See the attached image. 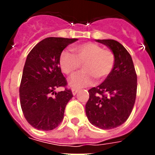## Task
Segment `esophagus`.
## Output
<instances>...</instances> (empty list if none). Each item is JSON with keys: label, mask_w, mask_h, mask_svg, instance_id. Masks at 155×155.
I'll return each instance as SVG.
<instances>
[{"label": "esophagus", "mask_w": 155, "mask_h": 155, "mask_svg": "<svg viewBox=\"0 0 155 155\" xmlns=\"http://www.w3.org/2000/svg\"><path fill=\"white\" fill-rule=\"evenodd\" d=\"M71 91H72V94H74V95H75V94L78 93V91H79L78 88H76V87H73L72 89H71Z\"/></svg>", "instance_id": "34e87169"}]
</instances>
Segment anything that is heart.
Segmentation results:
<instances>
[{
  "label": "heart",
  "instance_id": "obj_1",
  "mask_svg": "<svg viewBox=\"0 0 155 155\" xmlns=\"http://www.w3.org/2000/svg\"><path fill=\"white\" fill-rule=\"evenodd\" d=\"M74 54L64 51L61 54L59 64L65 74L72 77L78 71L81 64L84 71L74 77L70 83L77 87H85L93 82V78L101 81L113 70L115 55L109 50H104L94 42H86L71 47Z\"/></svg>",
  "mask_w": 155,
  "mask_h": 155
}]
</instances>
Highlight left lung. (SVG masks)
Returning <instances> with one entry per match:
<instances>
[{
	"label": "left lung",
	"instance_id": "8db88e82",
	"mask_svg": "<svg viewBox=\"0 0 155 155\" xmlns=\"http://www.w3.org/2000/svg\"><path fill=\"white\" fill-rule=\"evenodd\" d=\"M96 42L109 47L116 60L105 80L88 90L86 116L94 127L110 130L124 124L130 115L136 99L137 77L132 57L123 45L113 39Z\"/></svg>",
	"mask_w": 155,
	"mask_h": 155
}]
</instances>
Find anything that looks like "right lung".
Here are the masks:
<instances>
[{"label":"right lung","instance_id":"obj_1","mask_svg":"<svg viewBox=\"0 0 155 155\" xmlns=\"http://www.w3.org/2000/svg\"><path fill=\"white\" fill-rule=\"evenodd\" d=\"M78 39L49 37L39 42L27 56L23 69L19 97L25 118L34 128L52 130L64 119L71 91H56L65 87L67 81L61 72V53Z\"/></svg>","mask_w":155,"mask_h":155}]
</instances>
